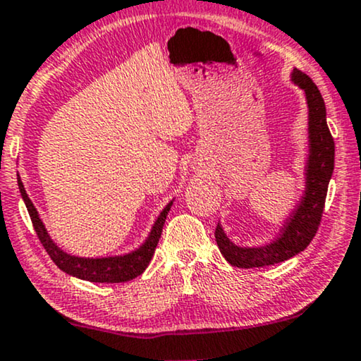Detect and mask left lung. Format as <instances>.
Returning a JSON list of instances; mask_svg holds the SVG:
<instances>
[{
  "label": "left lung",
  "mask_w": 361,
  "mask_h": 361,
  "mask_svg": "<svg viewBox=\"0 0 361 361\" xmlns=\"http://www.w3.org/2000/svg\"><path fill=\"white\" fill-rule=\"evenodd\" d=\"M291 81L305 91L308 104L307 185L302 202L281 228L280 236L264 246H238L228 238L220 223L214 230L216 245L225 259L238 268L270 267L303 252L317 235L325 208L328 183L335 166V141L326 125V108L320 90L303 71L293 70Z\"/></svg>",
  "instance_id": "8db88e82"
}]
</instances>
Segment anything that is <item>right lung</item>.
Segmentation results:
<instances>
[{
    "mask_svg": "<svg viewBox=\"0 0 361 361\" xmlns=\"http://www.w3.org/2000/svg\"><path fill=\"white\" fill-rule=\"evenodd\" d=\"M18 186H20L23 202H25L26 208H28L36 235H38L41 245L44 246V250H47L49 257H51L54 264H56L59 270L68 273V275L94 283H125L140 276L141 273L147 270V267L153 258L154 250H157L159 236H161L163 225H165L168 212H170L173 204V202H170L165 208H163L158 220L154 221L152 231H149L148 238L145 240V243L141 245L140 248H136L135 252L120 255V257L81 258L75 257V255L65 253L61 248H58L56 243H54L51 238H49L47 228H44L43 221H41L35 204L31 203L28 195H26V190L25 186H23L20 175H18Z\"/></svg>",
    "mask_w": 361,
    "mask_h": 361,
    "instance_id": "obj_1",
    "label": "right lung"
}]
</instances>
